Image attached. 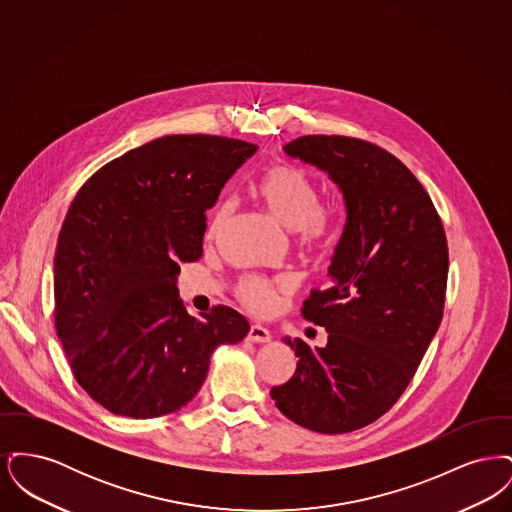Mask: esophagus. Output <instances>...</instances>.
Masks as SVG:
<instances>
[{
    "mask_svg": "<svg viewBox=\"0 0 512 512\" xmlns=\"http://www.w3.org/2000/svg\"><path fill=\"white\" fill-rule=\"evenodd\" d=\"M270 332H268L265 326H261V324H251V328H249V334H247V340L253 341V343H267L270 341Z\"/></svg>",
    "mask_w": 512,
    "mask_h": 512,
    "instance_id": "34e87169",
    "label": "esophagus"
}]
</instances>
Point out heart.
<instances>
[{"instance_id":"heart-1","label":"heart","mask_w":512,"mask_h":512,"mask_svg":"<svg viewBox=\"0 0 512 512\" xmlns=\"http://www.w3.org/2000/svg\"><path fill=\"white\" fill-rule=\"evenodd\" d=\"M255 195L268 215L288 230H295L305 245L322 244L328 236L330 217L324 209L322 194L315 178L290 163H274L255 182ZM234 215V203L222 201L209 226V240H217ZM284 286L259 278L244 276L236 284V295L247 309L267 313Z\"/></svg>"}]
</instances>
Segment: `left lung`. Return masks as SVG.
Returning a JSON list of instances; mask_svg holds the SVG:
<instances>
[{
  "mask_svg": "<svg viewBox=\"0 0 512 512\" xmlns=\"http://www.w3.org/2000/svg\"><path fill=\"white\" fill-rule=\"evenodd\" d=\"M340 186L345 226L328 274L301 315L324 326L303 340L292 378L270 390L280 413L318 434H347L388 413L407 390L443 317L449 251L428 192L390 151L349 136L284 146Z\"/></svg>",
  "mask_w": 512,
  "mask_h": 512,
  "instance_id": "1",
  "label": "left lung"
}]
</instances>
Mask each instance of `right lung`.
I'll return each instance as SVG.
<instances>
[{
  "mask_svg": "<svg viewBox=\"0 0 512 512\" xmlns=\"http://www.w3.org/2000/svg\"><path fill=\"white\" fill-rule=\"evenodd\" d=\"M255 151L222 136H163L78 190L55 249L53 317L76 382L103 409L128 418L182 409L213 351L247 336L230 307L192 317L176 276L201 257L205 211Z\"/></svg>",
  "mask_w": 512,
  "mask_h": 512,
  "instance_id": "right-lung-1",
  "label": "right lung"
}]
</instances>
